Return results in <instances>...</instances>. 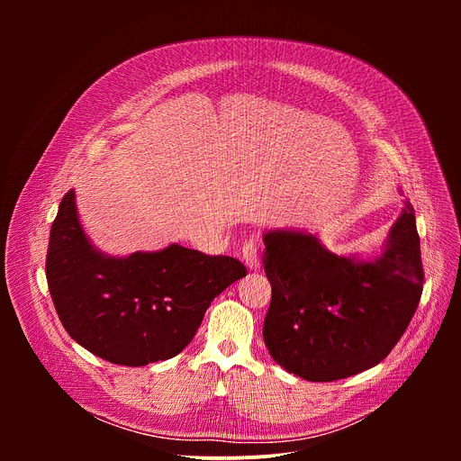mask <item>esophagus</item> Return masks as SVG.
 <instances>
[{
    "label": "esophagus",
    "mask_w": 461,
    "mask_h": 461,
    "mask_svg": "<svg viewBox=\"0 0 461 461\" xmlns=\"http://www.w3.org/2000/svg\"><path fill=\"white\" fill-rule=\"evenodd\" d=\"M257 249L258 248H257V242L253 239L246 240L244 246H242V260L249 270H258L260 268V260H258V251Z\"/></svg>",
    "instance_id": "esophagus-1"
}]
</instances>
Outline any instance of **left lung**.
I'll return each instance as SVG.
<instances>
[{"mask_svg": "<svg viewBox=\"0 0 461 461\" xmlns=\"http://www.w3.org/2000/svg\"><path fill=\"white\" fill-rule=\"evenodd\" d=\"M265 246L272 303L262 338L285 370L338 381L375 366L398 345L425 279L411 204L374 260L336 255L292 230L265 233Z\"/></svg>", "mask_w": 461, "mask_h": 461, "instance_id": "left-lung-1", "label": "left lung"}]
</instances>
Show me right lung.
<instances>
[{
    "instance_id": "1",
    "label": "right lung",
    "mask_w": 461,
    "mask_h": 461,
    "mask_svg": "<svg viewBox=\"0 0 461 461\" xmlns=\"http://www.w3.org/2000/svg\"><path fill=\"white\" fill-rule=\"evenodd\" d=\"M45 274L56 313L78 345L114 365L144 366L182 352L212 301L246 267L178 244L104 255L86 237L68 191L50 228Z\"/></svg>"
}]
</instances>
